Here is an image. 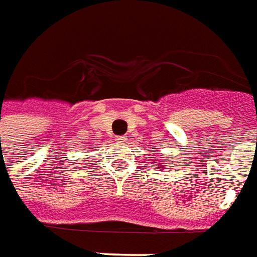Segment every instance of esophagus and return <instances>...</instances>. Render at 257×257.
<instances>
[{
	"mask_svg": "<svg viewBox=\"0 0 257 257\" xmlns=\"http://www.w3.org/2000/svg\"><path fill=\"white\" fill-rule=\"evenodd\" d=\"M116 141H117V144H125L127 138H125V137H117V138H116Z\"/></svg>",
	"mask_w": 257,
	"mask_h": 257,
	"instance_id": "1",
	"label": "esophagus"
}]
</instances>
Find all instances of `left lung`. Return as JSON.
<instances>
[{"label":"left lung","mask_w":257,"mask_h":257,"mask_svg":"<svg viewBox=\"0 0 257 257\" xmlns=\"http://www.w3.org/2000/svg\"><path fill=\"white\" fill-rule=\"evenodd\" d=\"M152 163H156V162H152ZM159 169L163 170V169H165V163H161V165H159Z\"/></svg>","instance_id":"obj_1"}]
</instances>
